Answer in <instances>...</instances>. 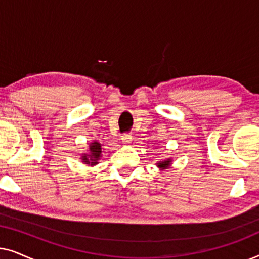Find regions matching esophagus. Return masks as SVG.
<instances>
[{"instance_id": "1", "label": "esophagus", "mask_w": 259, "mask_h": 259, "mask_svg": "<svg viewBox=\"0 0 259 259\" xmlns=\"http://www.w3.org/2000/svg\"><path fill=\"white\" fill-rule=\"evenodd\" d=\"M121 141L123 144H130L132 141V136L131 134H123V136H121Z\"/></svg>"}]
</instances>
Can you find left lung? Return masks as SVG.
<instances>
[{
	"instance_id": "8db88e82",
	"label": "left lung",
	"mask_w": 259,
	"mask_h": 259,
	"mask_svg": "<svg viewBox=\"0 0 259 259\" xmlns=\"http://www.w3.org/2000/svg\"><path fill=\"white\" fill-rule=\"evenodd\" d=\"M171 159H166V160H164V161H160V162H158V167L160 168V169H165V168H167L169 165H171Z\"/></svg>"
}]
</instances>
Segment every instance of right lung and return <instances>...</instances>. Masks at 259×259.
Wrapping results in <instances>:
<instances>
[{
    "label": "right lung",
    "instance_id": "right-lung-1",
    "mask_svg": "<svg viewBox=\"0 0 259 259\" xmlns=\"http://www.w3.org/2000/svg\"><path fill=\"white\" fill-rule=\"evenodd\" d=\"M101 157V144L98 143L97 140H94L93 143L90 144V153H83L82 157V162L86 165L94 166L98 164V160Z\"/></svg>",
    "mask_w": 259,
    "mask_h": 259
}]
</instances>
